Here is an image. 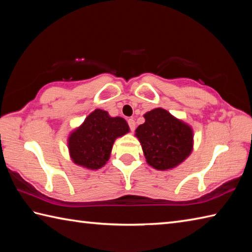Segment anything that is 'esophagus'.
Segmentation results:
<instances>
[{
	"instance_id": "obj_1",
	"label": "esophagus",
	"mask_w": 252,
	"mask_h": 252,
	"mask_svg": "<svg viewBox=\"0 0 252 252\" xmlns=\"http://www.w3.org/2000/svg\"><path fill=\"white\" fill-rule=\"evenodd\" d=\"M127 123H129V126H130V130L133 132L135 130V121L133 119H129L127 120Z\"/></svg>"
}]
</instances>
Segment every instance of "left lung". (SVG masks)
Listing matches in <instances>:
<instances>
[{
    "mask_svg": "<svg viewBox=\"0 0 252 252\" xmlns=\"http://www.w3.org/2000/svg\"><path fill=\"white\" fill-rule=\"evenodd\" d=\"M144 118L135 135L149 165L157 170L173 169L189 156L194 134L187 123L162 108L148 111Z\"/></svg>",
    "mask_w": 252,
    "mask_h": 252,
    "instance_id": "left-lung-1",
    "label": "left lung"
}]
</instances>
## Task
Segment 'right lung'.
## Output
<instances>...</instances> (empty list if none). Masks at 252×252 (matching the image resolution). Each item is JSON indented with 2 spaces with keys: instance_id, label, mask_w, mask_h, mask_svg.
Instances as JSON below:
<instances>
[{
  "instance_id": "1",
  "label": "right lung",
  "mask_w": 252,
  "mask_h": 252,
  "mask_svg": "<svg viewBox=\"0 0 252 252\" xmlns=\"http://www.w3.org/2000/svg\"><path fill=\"white\" fill-rule=\"evenodd\" d=\"M129 131L123 118L110 117L105 110L95 109L68 137L72 161L87 169H100L108 161L116 138Z\"/></svg>"
}]
</instances>
